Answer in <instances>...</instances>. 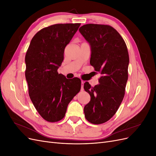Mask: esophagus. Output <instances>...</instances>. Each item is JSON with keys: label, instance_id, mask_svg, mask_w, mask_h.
<instances>
[{"label": "esophagus", "instance_id": "1", "mask_svg": "<svg viewBox=\"0 0 156 156\" xmlns=\"http://www.w3.org/2000/svg\"><path fill=\"white\" fill-rule=\"evenodd\" d=\"M83 87H84V82H83V81H81V90H82V91L84 90Z\"/></svg>", "mask_w": 156, "mask_h": 156}]
</instances>
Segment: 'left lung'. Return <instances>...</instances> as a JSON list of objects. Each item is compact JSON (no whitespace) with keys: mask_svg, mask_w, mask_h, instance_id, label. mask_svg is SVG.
Returning a JSON list of instances; mask_svg holds the SVG:
<instances>
[{"mask_svg":"<svg viewBox=\"0 0 156 156\" xmlns=\"http://www.w3.org/2000/svg\"><path fill=\"white\" fill-rule=\"evenodd\" d=\"M79 32L90 45V63L101 77L94 87L88 82L84 89L90 101L84 107L86 119L92 124L105 123L115 115L123 100L128 79V51L124 39L109 25L87 24Z\"/></svg>","mask_w":156,"mask_h":156,"instance_id":"left-lung-1","label":"left lung"}]
</instances>
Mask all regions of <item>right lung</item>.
Masks as SVG:
<instances>
[{"mask_svg": "<svg viewBox=\"0 0 156 156\" xmlns=\"http://www.w3.org/2000/svg\"><path fill=\"white\" fill-rule=\"evenodd\" d=\"M80 25L66 23L44 28L32 37L27 51L25 77L29 96L41 116L50 122L63 119L69 103L81 90L80 79H68L57 72L66 46Z\"/></svg>", "mask_w": 156, "mask_h": 156, "instance_id": "right-lung-1", "label": "right lung"}]
</instances>
